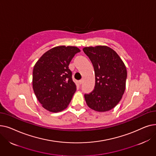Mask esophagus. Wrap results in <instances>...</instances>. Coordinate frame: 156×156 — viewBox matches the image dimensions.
Here are the masks:
<instances>
[{
    "instance_id": "1",
    "label": "esophagus",
    "mask_w": 156,
    "mask_h": 156,
    "mask_svg": "<svg viewBox=\"0 0 156 156\" xmlns=\"http://www.w3.org/2000/svg\"><path fill=\"white\" fill-rule=\"evenodd\" d=\"M83 82V80H80L79 81V83H80V85L82 84Z\"/></svg>"
}]
</instances>
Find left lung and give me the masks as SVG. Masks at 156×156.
I'll list each match as a JSON object with an SVG mask.
<instances>
[{"mask_svg": "<svg viewBox=\"0 0 156 156\" xmlns=\"http://www.w3.org/2000/svg\"><path fill=\"white\" fill-rule=\"evenodd\" d=\"M95 72L94 90L85 94L87 105L98 112L113 109L123 95L127 77L126 68L118 54L108 46L84 47Z\"/></svg>", "mask_w": 156, "mask_h": 156, "instance_id": "8db88e82", "label": "left lung"}]
</instances>
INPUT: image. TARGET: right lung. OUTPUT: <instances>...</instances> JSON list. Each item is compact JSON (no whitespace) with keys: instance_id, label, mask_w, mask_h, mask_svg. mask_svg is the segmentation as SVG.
I'll list each match as a JSON object with an SVG mask.
<instances>
[{"instance_id":"obj_1","label":"right lung","mask_w":156,"mask_h":156,"mask_svg":"<svg viewBox=\"0 0 156 156\" xmlns=\"http://www.w3.org/2000/svg\"><path fill=\"white\" fill-rule=\"evenodd\" d=\"M80 50L76 47H54L44 53L34 66L33 89L42 107L57 112L66 108L76 90L68 66Z\"/></svg>"}]
</instances>
